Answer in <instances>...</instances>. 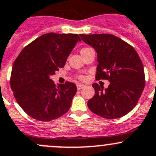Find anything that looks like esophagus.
<instances>
[{
  "instance_id": "34e87169",
  "label": "esophagus",
  "mask_w": 156,
  "mask_h": 156,
  "mask_svg": "<svg viewBox=\"0 0 156 156\" xmlns=\"http://www.w3.org/2000/svg\"><path fill=\"white\" fill-rule=\"evenodd\" d=\"M83 87H84V85L83 84H81V83H78V84H77V88H78V90H81Z\"/></svg>"
}]
</instances>
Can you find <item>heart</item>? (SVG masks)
<instances>
[{
    "mask_svg": "<svg viewBox=\"0 0 156 156\" xmlns=\"http://www.w3.org/2000/svg\"><path fill=\"white\" fill-rule=\"evenodd\" d=\"M90 49V48H83V49H81V52H83V51H86V50H87V49Z\"/></svg>",
    "mask_w": 156,
    "mask_h": 156,
    "instance_id": "obj_1",
    "label": "heart"
}]
</instances>
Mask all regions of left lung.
Wrapping results in <instances>:
<instances>
[{
  "mask_svg": "<svg viewBox=\"0 0 156 156\" xmlns=\"http://www.w3.org/2000/svg\"><path fill=\"white\" fill-rule=\"evenodd\" d=\"M95 50L96 80L107 79V89L93 83L95 95L88 101L89 109L98 115L113 119L125 115L136 107L145 87L144 66L132 46L109 34L80 35Z\"/></svg>",
  "mask_w": 156,
  "mask_h": 156,
  "instance_id": "obj_1",
  "label": "left lung"
}]
</instances>
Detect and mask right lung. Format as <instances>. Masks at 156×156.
<instances>
[{
    "label": "right lung",
    "mask_w": 156,
    "mask_h": 156,
    "mask_svg": "<svg viewBox=\"0 0 156 156\" xmlns=\"http://www.w3.org/2000/svg\"><path fill=\"white\" fill-rule=\"evenodd\" d=\"M79 41L78 34H44L27 45L15 60L10 85L18 104L32 118L52 121L69 109L76 85L66 82L56 87L50 76L64 67Z\"/></svg>",
    "instance_id": "add662e5"
}]
</instances>
